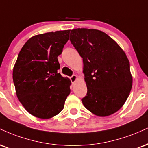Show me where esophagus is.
<instances>
[{
	"mask_svg": "<svg viewBox=\"0 0 148 148\" xmlns=\"http://www.w3.org/2000/svg\"><path fill=\"white\" fill-rule=\"evenodd\" d=\"M77 79H78V76L76 75H72L70 77V80H71V81H72V83H74V82H75L76 80H77Z\"/></svg>",
	"mask_w": 148,
	"mask_h": 148,
	"instance_id": "34e87169",
	"label": "esophagus"
}]
</instances>
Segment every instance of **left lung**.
Instances as JSON below:
<instances>
[{
	"mask_svg": "<svg viewBox=\"0 0 148 148\" xmlns=\"http://www.w3.org/2000/svg\"><path fill=\"white\" fill-rule=\"evenodd\" d=\"M69 40L83 58L88 88L86 96L81 99L83 106L99 116L116 112L127 100L132 86L125 53L100 30L72 29Z\"/></svg>",
	"mask_w": 148,
	"mask_h": 148,
	"instance_id": "left-lung-1",
	"label": "left lung"
}]
</instances>
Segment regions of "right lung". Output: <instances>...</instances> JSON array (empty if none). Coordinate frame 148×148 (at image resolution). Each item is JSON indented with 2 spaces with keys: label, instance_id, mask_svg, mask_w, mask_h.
<instances>
[{
  "label": "right lung",
  "instance_id": "1",
  "mask_svg": "<svg viewBox=\"0 0 148 148\" xmlns=\"http://www.w3.org/2000/svg\"><path fill=\"white\" fill-rule=\"evenodd\" d=\"M70 30L36 35L27 41L13 69L18 100L27 111L39 119L59 114L70 93V81L63 77L58 56L69 40Z\"/></svg>",
  "mask_w": 148,
  "mask_h": 148
}]
</instances>
